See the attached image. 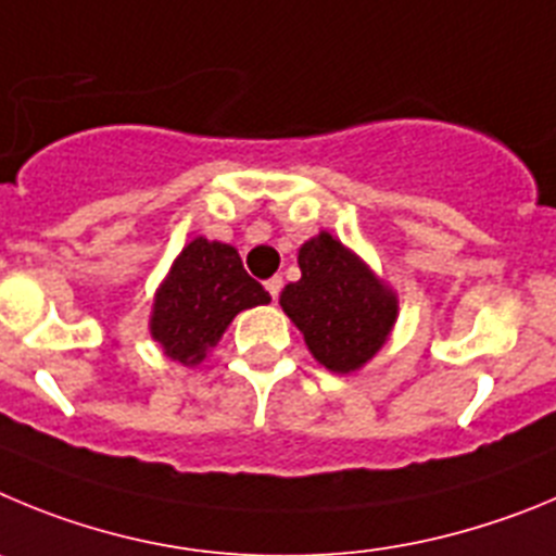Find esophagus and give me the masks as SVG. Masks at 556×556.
I'll list each match as a JSON object with an SVG mask.
<instances>
[{
	"mask_svg": "<svg viewBox=\"0 0 556 556\" xmlns=\"http://www.w3.org/2000/svg\"><path fill=\"white\" fill-rule=\"evenodd\" d=\"M266 290H268V293H271L274 302H277V299H279V290H282V277L266 279Z\"/></svg>",
	"mask_w": 556,
	"mask_h": 556,
	"instance_id": "obj_1",
	"label": "esophagus"
}]
</instances>
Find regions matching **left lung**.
I'll return each mask as SVG.
<instances>
[{
    "label": "left lung",
    "mask_w": 556,
    "mask_h": 556,
    "mask_svg": "<svg viewBox=\"0 0 556 556\" xmlns=\"http://www.w3.org/2000/svg\"><path fill=\"white\" fill-rule=\"evenodd\" d=\"M299 268L302 279L285 285L279 304L309 354L334 374L363 368L396 324V293L329 232L302 243Z\"/></svg>",
    "instance_id": "obj_1"
}]
</instances>
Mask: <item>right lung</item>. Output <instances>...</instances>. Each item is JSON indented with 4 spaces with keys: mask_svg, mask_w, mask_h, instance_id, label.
Here are the masks:
<instances>
[{
    "mask_svg": "<svg viewBox=\"0 0 556 556\" xmlns=\"http://www.w3.org/2000/svg\"><path fill=\"white\" fill-rule=\"evenodd\" d=\"M268 302V290L249 277L238 249L193 238L154 293L149 332L166 357L199 365L235 315Z\"/></svg>",
    "mask_w": 556,
    "mask_h": 556,
    "instance_id": "add662e5",
    "label": "right lung"
}]
</instances>
